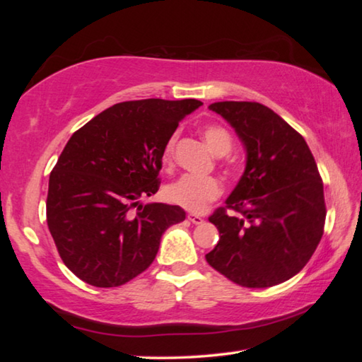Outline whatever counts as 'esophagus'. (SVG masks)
I'll list each match as a JSON object with an SVG mask.
<instances>
[{"mask_svg": "<svg viewBox=\"0 0 362 362\" xmlns=\"http://www.w3.org/2000/svg\"><path fill=\"white\" fill-rule=\"evenodd\" d=\"M187 218H188L192 223H194V225H199V223L204 222V218L201 217V216H196V214H188Z\"/></svg>", "mask_w": 362, "mask_h": 362, "instance_id": "1", "label": "esophagus"}]
</instances>
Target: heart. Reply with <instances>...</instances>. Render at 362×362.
Wrapping results in <instances>:
<instances>
[{
    "label": "heart",
    "mask_w": 362,
    "mask_h": 362,
    "mask_svg": "<svg viewBox=\"0 0 362 362\" xmlns=\"http://www.w3.org/2000/svg\"><path fill=\"white\" fill-rule=\"evenodd\" d=\"M203 137L209 148L217 156H223L233 148V137L225 127L218 124H207L203 129ZM175 136H170L164 145L163 159L169 163L174 156ZM166 198L169 203L177 204L189 212H203L211 201L222 194V183L216 177L183 175L179 180L170 183L166 188Z\"/></svg>",
    "instance_id": "obj_1"
}]
</instances>
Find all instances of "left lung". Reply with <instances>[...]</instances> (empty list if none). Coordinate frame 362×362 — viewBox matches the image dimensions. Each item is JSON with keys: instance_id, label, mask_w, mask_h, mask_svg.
<instances>
[{"instance_id": "left-lung-1", "label": "left lung", "mask_w": 362, "mask_h": 362, "mask_svg": "<svg viewBox=\"0 0 362 362\" xmlns=\"http://www.w3.org/2000/svg\"><path fill=\"white\" fill-rule=\"evenodd\" d=\"M209 108L230 122L247 158L226 206L209 217L220 238L206 260L243 287L284 283L308 263L324 231L326 203L315 158L305 139L262 103L216 102Z\"/></svg>"}]
</instances>
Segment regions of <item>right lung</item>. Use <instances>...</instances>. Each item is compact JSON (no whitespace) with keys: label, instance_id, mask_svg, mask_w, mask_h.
I'll list each match as a JSON object with an SVG mask.
<instances>
[{"label":"right lung","instance_id":"right-lung-1","mask_svg":"<svg viewBox=\"0 0 362 362\" xmlns=\"http://www.w3.org/2000/svg\"><path fill=\"white\" fill-rule=\"evenodd\" d=\"M201 105L121 102L66 142L49 175L46 217L60 259L84 283L118 287L139 276L155 260L163 233L185 220L179 206L139 199L158 192L164 145Z\"/></svg>","mask_w":362,"mask_h":362}]
</instances>
